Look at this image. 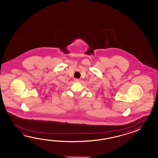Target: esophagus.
I'll use <instances>...</instances> for the list:
<instances>
[{
  "label": "esophagus",
  "instance_id": "1",
  "mask_svg": "<svg viewBox=\"0 0 158 158\" xmlns=\"http://www.w3.org/2000/svg\"><path fill=\"white\" fill-rule=\"evenodd\" d=\"M74 82H80L81 80L77 79V78H75L74 79Z\"/></svg>",
  "mask_w": 158,
  "mask_h": 158
}]
</instances>
